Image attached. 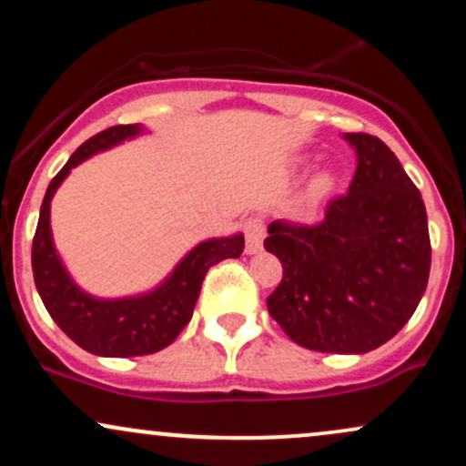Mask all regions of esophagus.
Listing matches in <instances>:
<instances>
[{
	"label": "esophagus",
	"instance_id": "obj_1",
	"mask_svg": "<svg viewBox=\"0 0 466 466\" xmlns=\"http://www.w3.org/2000/svg\"><path fill=\"white\" fill-rule=\"evenodd\" d=\"M263 238H265V223L263 218L254 217L245 223V251L248 254H256L263 248Z\"/></svg>",
	"mask_w": 466,
	"mask_h": 466
}]
</instances>
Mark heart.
<instances>
[{
    "label": "heart",
    "mask_w": 466,
    "mask_h": 466,
    "mask_svg": "<svg viewBox=\"0 0 466 466\" xmlns=\"http://www.w3.org/2000/svg\"><path fill=\"white\" fill-rule=\"evenodd\" d=\"M329 188H330V177H326V175L313 181V195H324Z\"/></svg>",
    "instance_id": "1"
}]
</instances>
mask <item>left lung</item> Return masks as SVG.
<instances>
[{
    "mask_svg": "<svg viewBox=\"0 0 466 466\" xmlns=\"http://www.w3.org/2000/svg\"><path fill=\"white\" fill-rule=\"evenodd\" d=\"M344 140L357 151L349 192L315 226L267 228L265 249L282 263L267 309L304 349L361 355L414 315L430 280L431 245L425 203L397 155L368 133Z\"/></svg>",
    "mask_w": 466,
    "mask_h": 466,
    "instance_id": "8db88e82",
    "label": "left lung"
}]
</instances>
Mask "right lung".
<instances>
[{"label":"right lung","mask_w":466,"mask_h":466,"mask_svg":"<svg viewBox=\"0 0 466 466\" xmlns=\"http://www.w3.org/2000/svg\"><path fill=\"white\" fill-rule=\"evenodd\" d=\"M142 131L140 125H117L80 144L47 186L32 240V274L47 313L80 349L100 357L151 355L173 344L181 329L190 322L208 269L226 258H238L245 248L243 234L203 240L181 258L173 274L157 289L117 300L89 296L69 278L52 240V197L74 166L94 153L140 136Z\"/></svg>","instance_id":"1"}]
</instances>
